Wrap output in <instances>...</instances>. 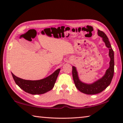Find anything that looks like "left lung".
<instances>
[{
    "label": "left lung",
    "mask_w": 123,
    "mask_h": 123,
    "mask_svg": "<svg viewBox=\"0 0 123 123\" xmlns=\"http://www.w3.org/2000/svg\"><path fill=\"white\" fill-rule=\"evenodd\" d=\"M98 35L101 37L105 43L106 47L109 48V55L110 58V66L106 70L105 74L95 81L91 84H86L80 80L78 72L75 67H72V75L75 85L77 89L81 92L86 94H95L101 92L111 84L114 74V52L109 40V38L104 32L98 30Z\"/></svg>",
    "instance_id": "obj_1"
}]
</instances>
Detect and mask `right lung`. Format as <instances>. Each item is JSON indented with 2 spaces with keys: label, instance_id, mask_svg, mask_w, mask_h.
Wrapping results in <instances>:
<instances>
[{
  "label": "right lung",
  "instance_id": "add662e5",
  "mask_svg": "<svg viewBox=\"0 0 123 123\" xmlns=\"http://www.w3.org/2000/svg\"><path fill=\"white\" fill-rule=\"evenodd\" d=\"M60 71L59 68L47 78L39 80H24L17 77L12 73V75L16 84L25 92L31 94H42L53 88Z\"/></svg>",
  "mask_w": 123,
  "mask_h": 123
}]
</instances>
